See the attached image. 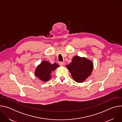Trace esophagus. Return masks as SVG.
<instances>
[{
  "mask_svg": "<svg viewBox=\"0 0 122 122\" xmlns=\"http://www.w3.org/2000/svg\"><path fill=\"white\" fill-rule=\"evenodd\" d=\"M59 65H60V66H64V64H65V63L64 62H59Z\"/></svg>",
  "mask_w": 122,
  "mask_h": 122,
  "instance_id": "34e87169",
  "label": "esophagus"
}]
</instances>
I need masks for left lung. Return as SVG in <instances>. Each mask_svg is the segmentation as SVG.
<instances>
[{
	"mask_svg": "<svg viewBox=\"0 0 122 122\" xmlns=\"http://www.w3.org/2000/svg\"><path fill=\"white\" fill-rule=\"evenodd\" d=\"M74 80L78 82L84 81L91 74L93 68L92 61L78 56H74L72 62L66 65Z\"/></svg>",
	"mask_w": 122,
	"mask_h": 122,
	"instance_id": "1",
	"label": "left lung"
}]
</instances>
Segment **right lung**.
<instances>
[{"instance_id": "add662e5", "label": "right lung", "mask_w": 122, "mask_h": 122, "mask_svg": "<svg viewBox=\"0 0 122 122\" xmlns=\"http://www.w3.org/2000/svg\"><path fill=\"white\" fill-rule=\"evenodd\" d=\"M58 66L56 63L51 64L48 61H43L37 67L35 75L41 81H47L50 79L51 72Z\"/></svg>"}]
</instances>
